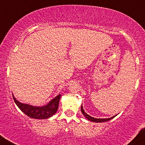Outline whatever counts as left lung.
<instances>
[{"instance_id":"left-lung-1","label":"left lung","mask_w":145,"mask_h":145,"mask_svg":"<svg viewBox=\"0 0 145 145\" xmlns=\"http://www.w3.org/2000/svg\"><path fill=\"white\" fill-rule=\"evenodd\" d=\"M81 111L82 114H84V116L86 117V118L88 119V120H89V121H91V122H107L108 121V120H111V119H112L113 118H114L115 116H117L116 115H115V116H114L112 117H111V118H94V117H91V116H89V115L87 113H86V112L84 111V110L83 108V106H81Z\"/></svg>"}]
</instances>
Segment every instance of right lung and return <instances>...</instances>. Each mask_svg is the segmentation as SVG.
Returning a JSON list of instances; mask_svg holds the SVG:
<instances>
[{
    "label": "right lung",
    "mask_w": 145,
    "mask_h": 145,
    "mask_svg": "<svg viewBox=\"0 0 145 145\" xmlns=\"http://www.w3.org/2000/svg\"><path fill=\"white\" fill-rule=\"evenodd\" d=\"M12 97L19 108L29 117L35 119H47L54 115V114H56L61 94L57 95L53 98L46 105L41 106H32L30 104L21 103L14 98L13 94Z\"/></svg>",
    "instance_id": "add662e5"
}]
</instances>
